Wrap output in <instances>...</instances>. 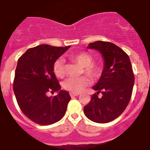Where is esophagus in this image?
Masks as SVG:
<instances>
[{"mask_svg": "<svg viewBox=\"0 0 150 150\" xmlns=\"http://www.w3.org/2000/svg\"><path fill=\"white\" fill-rule=\"evenodd\" d=\"M79 93H72V92H70L69 93V95L71 96V97H75V96H78L79 95Z\"/></svg>", "mask_w": 150, "mask_h": 150, "instance_id": "1", "label": "esophagus"}]
</instances>
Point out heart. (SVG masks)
<instances>
[{
	"label": "heart",
	"mask_w": 150,
	"mask_h": 150,
	"mask_svg": "<svg viewBox=\"0 0 150 150\" xmlns=\"http://www.w3.org/2000/svg\"><path fill=\"white\" fill-rule=\"evenodd\" d=\"M69 59L77 62L83 67V72L93 79H97L102 73V67L100 65L94 63V58L86 52H79L69 56ZM53 70L57 78H62L64 77L65 69L64 61L59 58L54 62L53 64ZM91 81L88 77L82 76L80 78H70L64 82V88L72 93H79L84 90L86 87L91 85Z\"/></svg>",
	"instance_id": "obj_1"
}]
</instances>
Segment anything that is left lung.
Instances as JSON below:
<instances>
[{"instance_id":"1","label":"left lung","mask_w":150,"mask_h":150,"mask_svg":"<svg viewBox=\"0 0 150 150\" xmlns=\"http://www.w3.org/2000/svg\"><path fill=\"white\" fill-rule=\"evenodd\" d=\"M88 48L95 49L104 58V69L94 90L89 103L84 106V114L97 123H107L122 114L130 102L135 76L128 55L109 42L90 43ZM101 92L103 96L98 97Z\"/></svg>"}]
</instances>
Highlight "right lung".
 Masks as SVG:
<instances>
[{"label": "right lung", "mask_w": 150, "mask_h": 150, "mask_svg": "<svg viewBox=\"0 0 150 150\" xmlns=\"http://www.w3.org/2000/svg\"><path fill=\"white\" fill-rule=\"evenodd\" d=\"M69 47L41 45L29 48L19 58L13 89L20 110L36 124L52 125L66 113L71 97L67 91L61 90L53 64ZM56 91L57 96H47Z\"/></svg>", "instance_id": "right-lung-1"}]
</instances>
